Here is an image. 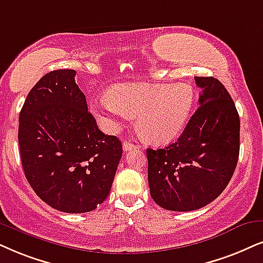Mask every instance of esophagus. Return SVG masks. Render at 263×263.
<instances>
[{
	"instance_id": "esophagus-1",
	"label": "esophagus",
	"mask_w": 263,
	"mask_h": 263,
	"mask_svg": "<svg viewBox=\"0 0 263 263\" xmlns=\"http://www.w3.org/2000/svg\"><path fill=\"white\" fill-rule=\"evenodd\" d=\"M122 148H124L125 152H128V151H132V149H137L139 147H138V145L134 144V143H132V142L126 141V142L122 143Z\"/></svg>"
}]
</instances>
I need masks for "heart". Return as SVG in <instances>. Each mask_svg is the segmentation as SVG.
<instances>
[{
	"instance_id": "b5f03b06",
	"label": "heart",
	"mask_w": 263,
	"mask_h": 263,
	"mask_svg": "<svg viewBox=\"0 0 263 263\" xmlns=\"http://www.w3.org/2000/svg\"><path fill=\"white\" fill-rule=\"evenodd\" d=\"M195 93L187 84H125L96 99L92 110L105 127L137 116L139 131L155 144L170 143L181 135L194 107Z\"/></svg>"
}]
</instances>
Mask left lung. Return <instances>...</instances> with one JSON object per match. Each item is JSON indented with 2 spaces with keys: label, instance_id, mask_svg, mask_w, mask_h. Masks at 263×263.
<instances>
[{
  "label": "left lung",
  "instance_id": "1",
  "mask_svg": "<svg viewBox=\"0 0 263 263\" xmlns=\"http://www.w3.org/2000/svg\"><path fill=\"white\" fill-rule=\"evenodd\" d=\"M200 107L172 144L147 149L148 183L156 204L193 211L214 201L231 181L239 158L240 120L235 104L215 78L195 76Z\"/></svg>",
  "mask_w": 263,
  "mask_h": 263
}]
</instances>
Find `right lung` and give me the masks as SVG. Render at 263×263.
I'll return each instance as SVG.
<instances>
[{
  "label": "right lung",
  "instance_id": "add662e5",
  "mask_svg": "<svg viewBox=\"0 0 263 263\" xmlns=\"http://www.w3.org/2000/svg\"><path fill=\"white\" fill-rule=\"evenodd\" d=\"M75 75L61 69L42 76L25 99L18 129L29 184L68 214L89 212L107 199L122 155L120 139L98 128Z\"/></svg>",
  "mask_w": 263,
  "mask_h": 263
}]
</instances>
